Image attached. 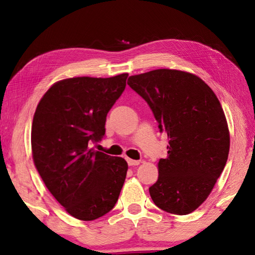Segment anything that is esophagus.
<instances>
[{
  "mask_svg": "<svg viewBox=\"0 0 255 255\" xmlns=\"http://www.w3.org/2000/svg\"><path fill=\"white\" fill-rule=\"evenodd\" d=\"M127 163L129 166H135L138 165L140 163V161H137V159H131V158H127Z\"/></svg>",
  "mask_w": 255,
  "mask_h": 255,
  "instance_id": "1",
  "label": "esophagus"
}]
</instances>
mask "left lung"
Masks as SVG:
<instances>
[{
  "label": "left lung",
  "mask_w": 255,
  "mask_h": 255,
  "mask_svg": "<svg viewBox=\"0 0 255 255\" xmlns=\"http://www.w3.org/2000/svg\"><path fill=\"white\" fill-rule=\"evenodd\" d=\"M127 83L147 102L159 131L169 138L167 157L159 159L150 198L166 213H192L209 196L230 152L219 100L200 77L178 70L129 76Z\"/></svg>",
  "instance_id": "8db88e82"
}]
</instances>
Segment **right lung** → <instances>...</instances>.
<instances>
[{"instance_id":"1","label":"right lung","mask_w":255,"mask_h":255,"mask_svg":"<svg viewBox=\"0 0 255 255\" xmlns=\"http://www.w3.org/2000/svg\"><path fill=\"white\" fill-rule=\"evenodd\" d=\"M128 74L73 77L56 82L41 98L31 127L34 165L47 189L68 214L94 221L117 202L128 164L90 148L106 133L109 110Z\"/></svg>"}]
</instances>
